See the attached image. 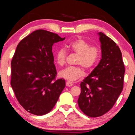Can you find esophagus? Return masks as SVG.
<instances>
[{
  "mask_svg": "<svg viewBox=\"0 0 135 135\" xmlns=\"http://www.w3.org/2000/svg\"><path fill=\"white\" fill-rule=\"evenodd\" d=\"M73 85V84L72 82L69 81H67L66 82V86H68V87H70V86H72Z\"/></svg>",
  "mask_w": 135,
  "mask_h": 135,
  "instance_id": "1",
  "label": "esophagus"
}]
</instances>
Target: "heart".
Here are the masks:
<instances>
[{"label":"heart","mask_w":135,"mask_h":135,"mask_svg":"<svg viewBox=\"0 0 135 135\" xmlns=\"http://www.w3.org/2000/svg\"><path fill=\"white\" fill-rule=\"evenodd\" d=\"M66 47L78 55L76 64L86 70H90L98 62L100 55V49L97 46H90L87 41L78 38L66 45ZM66 51L63 48L56 52L55 59L59 65L62 66L66 61ZM59 76L69 81H74L84 76V72L80 67H68L61 70Z\"/></svg>","instance_id":"1"}]
</instances>
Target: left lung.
Returning a JSON list of instances; mask_svg holds the SVG:
<instances>
[{
    "mask_svg": "<svg viewBox=\"0 0 135 135\" xmlns=\"http://www.w3.org/2000/svg\"><path fill=\"white\" fill-rule=\"evenodd\" d=\"M102 58L80 83V109L90 117L104 115L112 108L122 92L125 68L119 47L102 32L98 33Z\"/></svg>",
    "mask_w": 135,
    "mask_h": 135,
    "instance_id": "obj_1",
    "label": "left lung"
}]
</instances>
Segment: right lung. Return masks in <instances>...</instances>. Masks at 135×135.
<instances>
[{"instance_id": "obj_1", "label": "right lung", "mask_w": 135, "mask_h": 135, "mask_svg": "<svg viewBox=\"0 0 135 135\" xmlns=\"http://www.w3.org/2000/svg\"><path fill=\"white\" fill-rule=\"evenodd\" d=\"M65 39L55 33L37 30L21 40L11 61V84L21 105L30 113H49L65 86L55 80L52 46Z\"/></svg>"}]
</instances>
